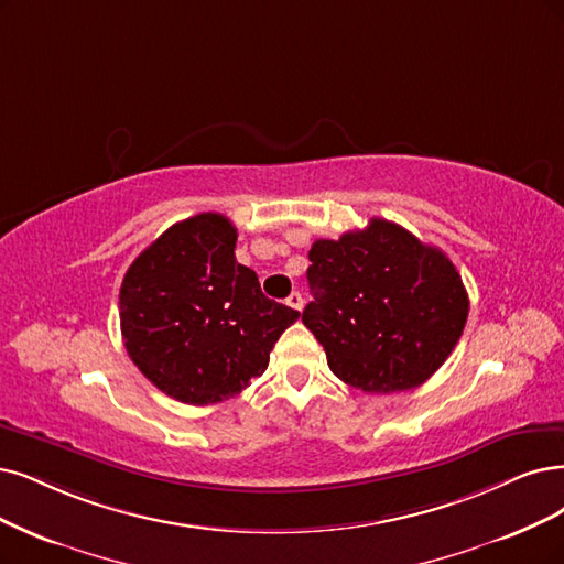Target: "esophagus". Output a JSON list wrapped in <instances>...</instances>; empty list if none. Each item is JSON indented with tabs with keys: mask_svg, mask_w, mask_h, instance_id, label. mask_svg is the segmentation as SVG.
Listing matches in <instances>:
<instances>
[{
	"mask_svg": "<svg viewBox=\"0 0 564 564\" xmlns=\"http://www.w3.org/2000/svg\"><path fill=\"white\" fill-rule=\"evenodd\" d=\"M285 304L290 306V308H295V311H302V306H304V300H302V295L297 293V290H295V293L293 295H290L288 300H285Z\"/></svg>",
	"mask_w": 564,
	"mask_h": 564,
	"instance_id": "esophagus-1",
	"label": "esophagus"
}]
</instances>
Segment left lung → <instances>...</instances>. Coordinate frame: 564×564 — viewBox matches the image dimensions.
Returning a JSON list of instances; mask_svg holds the SVG:
<instances>
[{
  "mask_svg": "<svg viewBox=\"0 0 564 564\" xmlns=\"http://www.w3.org/2000/svg\"><path fill=\"white\" fill-rule=\"evenodd\" d=\"M314 293L302 323L314 332L329 369L365 392H402L440 369L469 314L455 264L409 229L371 218L337 241L308 250Z\"/></svg>",
  "mask_w": 564,
  "mask_h": 564,
  "instance_id": "1",
  "label": "left lung"
}]
</instances>
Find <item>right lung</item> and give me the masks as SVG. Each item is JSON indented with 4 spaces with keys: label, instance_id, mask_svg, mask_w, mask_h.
Wrapping results in <instances>:
<instances>
[{
    "label": "right lung",
    "instance_id": "add662e5",
    "mask_svg": "<svg viewBox=\"0 0 564 564\" xmlns=\"http://www.w3.org/2000/svg\"><path fill=\"white\" fill-rule=\"evenodd\" d=\"M237 229L220 214L172 225L130 264L120 285L128 356L164 394L216 404L239 394L300 311L262 295L235 258Z\"/></svg>",
    "mask_w": 564,
    "mask_h": 564
}]
</instances>
